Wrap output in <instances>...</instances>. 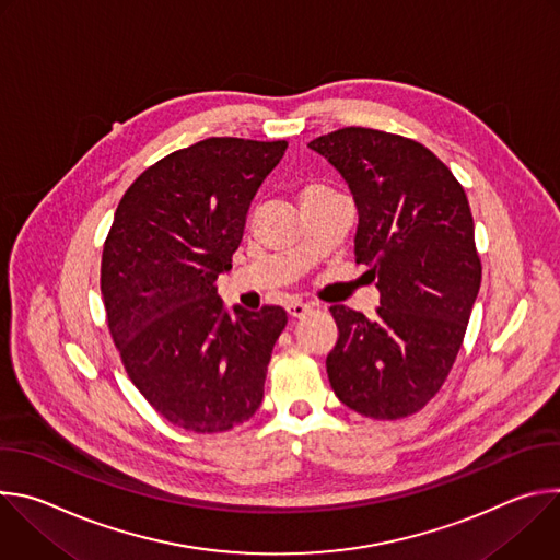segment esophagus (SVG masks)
I'll return each mask as SVG.
<instances>
[{"label":"esophagus","instance_id":"1","mask_svg":"<svg viewBox=\"0 0 560 560\" xmlns=\"http://www.w3.org/2000/svg\"><path fill=\"white\" fill-rule=\"evenodd\" d=\"M310 310H312V307H310L307 303H301V301L288 303V314H290L292 318H301V316H305Z\"/></svg>","mask_w":560,"mask_h":560}]
</instances>
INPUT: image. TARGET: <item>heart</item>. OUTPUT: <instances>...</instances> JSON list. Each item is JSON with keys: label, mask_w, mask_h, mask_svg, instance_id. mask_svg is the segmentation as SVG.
<instances>
[{"label": "heart", "mask_w": 560, "mask_h": 560, "mask_svg": "<svg viewBox=\"0 0 560 560\" xmlns=\"http://www.w3.org/2000/svg\"><path fill=\"white\" fill-rule=\"evenodd\" d=\"M322 190H326V188H318V186H312V188H307L303 195H310V192H322Z\"/></svg>", "instance_id": "obj_1"}]
</instances>
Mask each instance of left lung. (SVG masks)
I'll list each match as a JSON object with an SVG mask.
<instances>
[{"mask_svg": "<svg viewBox=\"0 0 560 560\" xmlns=\"http://www.w3.org/2000/svg\"><path fill=\"white\" fill-rule=\"evenodd\" d=\"M348 182L354 257L381 292L376 316L346 305L326 359L339 401L381 421L410 417L445 383L481 288V259L463 186L423 143L350 126L307 143Z\"/></svg>", "mask_w": 560, "mask_h": 560, "instance_id": "8db88e82", "label": "left lung"}]
</instances>
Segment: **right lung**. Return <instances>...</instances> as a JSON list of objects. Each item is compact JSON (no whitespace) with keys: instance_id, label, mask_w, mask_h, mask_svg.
Listing matches in <instances>:
<instances>
[{"instance_id":"1","label":"right lung","mask_w":560,"mask_h":560,"mask_svg":"<svg viewBox=\"0 0 560 560\" xmlns=\"http://www.w3.org/2000/svg\"><path fill=\"white\" fill-rule=\"evenodd\" d=\"M288 141L210 137L145 168L121 197L102 255V296L121 363L173 425L214 434L261 406L279 305L225 312L250 201Z\"/></svg>"}]
</instances>
